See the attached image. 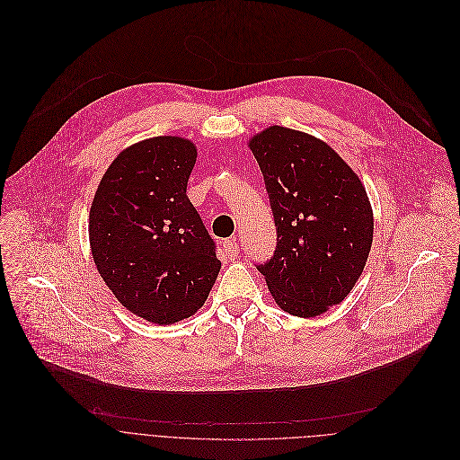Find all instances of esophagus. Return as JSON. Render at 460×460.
I'll return each mask as SVG.
<instances>
[{"instance_id": "esophagus-1", "label": "esophagus", "mask_w": 460, "mask_h": 460, "mask_svg": "<svg viewBox=\"0 0 460 460\" xmlns=\"http://www.w3.org/2000/svg\"><path fill=\"white\" fill-rule=\"evenodd\" d=\"M223 250L226 252V255L230 257V261L237 259V255H239V243H237V239H235V237L226 239V241L223 243Z\"/></svg>"}]
</instances>
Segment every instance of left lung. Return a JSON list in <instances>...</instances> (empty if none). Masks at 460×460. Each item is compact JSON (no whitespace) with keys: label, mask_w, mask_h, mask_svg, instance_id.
Masks as SVG:
<instances>
[{"label":"left lung","mask_w":460,"mask_h":460,"mask_svg":"<svg viewBox=\"0 0 460 460\" xmlns=\"http://www.w3.org/2000/svg\"><path fill=\"white\" fill-rule=\"evenodd\" d=\"M264 177L278 246L255 264L285 312L315 317L355 287L374 241L357 173L324 141L273 125L248 143Z\"/></svg>","instance_id":"obj_1"}]
</instances>
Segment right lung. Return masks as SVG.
<instances>
[{"mask_svg":"<svg viewBox=\"0 0 460 460\" xmlns=\"http://www.w3.org/2000/svg\"><path fill=\"white\" fill-rule=\"evenodd\" d=\"M196 157L185 137L136 143L109 166L90 207L98 271L127 310L154 324L194 315L221 270L216 243L187 196Z\"/></svg>","mask_w":460,"mask_h":460,"instance_id":"obj_1","label":"right lung"}]
</instances>
